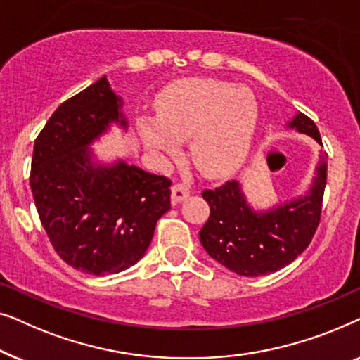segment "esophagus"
Returning <instances> with one entry per match:
<instances>
[{
    "mask_svg": "<svg viewBox=\"0 0 360 360\" xmlns=\"http://www.w3.org/2000/svg\"><path fill=\"white\" fill-rule=\"evenodd\" d=\"M188 195H190V188L186 185L175 184L172 186V201H174V203H180V201H184Z\"/></svg>",
    "mask_w": 360,
    "mask_h": 360,
    "instance_id": "34e87169",
    "label": "esophagus"
}]
</instances>
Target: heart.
Here are the masks:
<instances>
[{"mask_svg":"<svg viewBox=\"0 0 360 360\" xmlns=\"http://www.w3.org/2000/svg\"><path fill=\"white\" fill-rule=\"evenodd\" d=\"M157 117H139L144 146L162 160L181 154L190 141V157L205 176L223 179L243 164L259 122V103L245 86L188 78L165 88L157 98Z\"/></svg>","mask_w":360,"mask_h":360,"instance_id":"heart-1","label":"heart"}]
</instances>
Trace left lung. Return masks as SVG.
<instances>
[{
    "instance_id": "1",
    "label": "left lung",
    "mask_w": 360,
    "mask_h": 360,
    "mask_svg": "<svg viewBox=\"0 0 360 360\" xmlns=\"http://www.w3.org/2000/svg\"><path fill=\"white\" fill-rule=\"evenodd\" d=\"M287 126L323 146L316 124L303 112L295 115ZM319 157L316 176L307 195L267 211H255L236 180L205 190L210 218L200 231V240L210 257L244 277L277 272L293 262L311 243L321 218L328 155Z\"/></svg>"
}]
</instances>
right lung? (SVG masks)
<instances>
[{
    "label": "right lung",
    "mask_w": 360,
    "mask_h": 360,
    "mask_svg": "<svg viewBox=\"0 0 360 360\" xmlns=\"http://www.w3.org/2000/svg\"><path fill=\"white\" fill-rule=\"evenodd\" d=\"M121 106L101 77L63 101L34 142L29 181L39 218L60 259L90 275L134 265L170 210L167 176L93 162V142L111 124L127 127Z\"/></svg>",
    "instance_id": "right-lung-1"
}]
</instances>
